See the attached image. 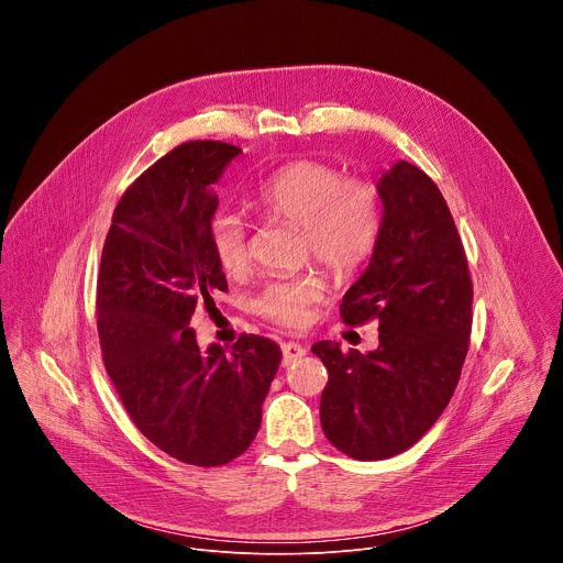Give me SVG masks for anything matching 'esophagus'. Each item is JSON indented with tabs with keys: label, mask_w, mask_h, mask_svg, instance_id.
I'll list each match as a JSON object with an SVG mask.
<instances>
[{
	"label": "esophagus",
	"mask_w": 563,
	"mask_h": 563,
	"mask_svg": "<svg viewBox=\"0 0 563 563\" xmlns=\"http://www.w3.org/2000/svg\"><path fill=\"white\" fill-rule=\"evenodd\" d=\"M280 350H283V365L285 367L305 356V347L300 343H283Z\"/></svg>",
	"instance_id": "34e87169"
}]
</instances>
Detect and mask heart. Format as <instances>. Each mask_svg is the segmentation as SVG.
Wrapping results in <instances>:
<instances>
[{
  "instance_id": "1",
  "label": "heart",
  "mask_w": 563,
  "mask_h": 563,
  "mask_svg": "<svg viewBox=\"0 0 563 563\" xmlns=\"http://www.w3.org/2000/svg\"><path fill=\"white\" fill-rule=\"evenodd\" d=\"M254 205L269 218L302 229L305 250L334 272L356 269L374 250L380 205L376 189L356 178H343L339 169L298 159L267 176L254 191ZM211 247L227 274H240L250 265L247 222L224 211L211 224ZM325 278L309 272L269 280L256 298V309L280 325L307 323L311 305L325 298Z\"/></svg>"
}]
</instances>
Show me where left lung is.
<instances>
[{"label": "left lung", "instance_id": "8db88e82", "mask_svg": "<svg viewBox=\"0 0 563 563\" xmlns=\"http://www.w3.org/2000/svg\"><path fill=\"white\" fill-rule=\"evenodd\" d=\"M383 205L367 269L345 291L347 325L378 320V347L311 352L330 378L320 426L341 452L380 461L412 448L441 417L461 376L472 328V280L439 187L398 159L376 183Z\"/></svg>", "mask_w": 563, "mask_h": 563}]
</instances>
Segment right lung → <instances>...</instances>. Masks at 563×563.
<instances>
[{"label":"right lung","mask_w":563,"mask_h":563,"mask_svg":"<svg viewBox=\"0 0 563 563\" xmlns=\"http://www.w3.org/2000/svg\"><path fill=\"white\" fill-rule=\"evenodd\" d=\"M240 153L196 140L159 157L118 202L98 272V334L122 406L153 445L200 467L252 445L283 358L256 334L202 352L189 328L196 305L227 289L211 247V185Z\"/></svg>","instance_id":"add662e5"}]
</instances>
